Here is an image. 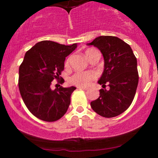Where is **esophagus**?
<instances>
[{"mask_svg":"<svg viewBox=\"0 0 158 158\" xmlns=\"http://www.w3.org/2000/svg\"><path fill=\"white\" fill-rule=\"evenodd\" d=\"M77 88H79V89H82V90L88 89V88H86V87H81V86H77Z\"/></svg>","mask_w":158,"mask_h":158,"instance_id":"obj_1","label":"esophagus"}]
</instances>
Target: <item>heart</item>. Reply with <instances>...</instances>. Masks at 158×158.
Wrapping results in <instances>:
<instances>
[{
  "mask_svg": "<svg viewBox=\"0 0 158 158\" xmlns=\"http://www.w3.org/2000/svg\"><path fill=\"white\" fill-rule=\"evenodd\" d=\"M94 49L89 48L85 50V53L87 59H88V56L92 52L94 51ZM65 64H68V60L66 61ZM94 79V74L92 72L90 71H85V72H77V73H74L73 76H71L69 78V82L71 83L74 85H77V86H81V87H85L88 86L90 84V81H91Z\"/></svg>",
  "mask_w": 158,
  "mask_h": 158,
  "instance_id": "heart-1",
  "label": "heart"
}]
</instances>
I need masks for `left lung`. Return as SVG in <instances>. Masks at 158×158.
Returning a JSON list of instances; mask_svg holds the SVG:
<instances>
[{
    "label": "left lung",
    "instance_id": "1",
    "mask_svg": "<svg viewBox=\"0 0 158 158\" xmlns=\"http://www.w3.org/2000/svg\"><path fill=\"white\" fill-rule=\"evenodd\" d=\"M88 44L99 49L105 61L98 81L103 88L90 106L103 117H117L128 109L135 98L139 80L137 59L131 47L115 36H99Z\"/></svg>",
    "mask_w": 158,
    "mask_h": 158
}]
</instances>
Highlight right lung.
Masks as SVG:
<instances>
[{
  "label": "right lung",
  "instance_id": "right-lung-1",
  "mask_svg": "<svg viewBox=\"0 0 158 158\" xmlns=\"http://www.w3.org/2000/svg\"><path fill=\"white\" fill-rule=\"evenodd\" d=\"M77 44H60L52 41L35 44L25 53L19 67V88L23 102L35 117L46 122L58 120L66 113L75 87L59 85L52 90L53 79H59L64 70L65 58ZM61 84L64 79L59 81Z\"/></svg>",
  "mask_w": 158,
  "mask_h": 158
}]
</instances>
